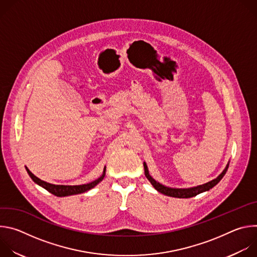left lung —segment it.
Masks as SVG:
<instances>
[{
	"instance_id": "1",
	"label": "left lung",
	"mask_w": 257,
	"mask_h": 257,
	"mask_svg": "<svg viewBox=\"0 0 257 257\" xmlns=\"http://www.w3.org/2000/svg\"><path fill=\"white\" fill-rule=\"evenodd\" d=\"M143 166H144V173H145V176L146 178H148L150 180V182L153 184V186L161 193L165 194V195H168V196H172V197H177V198H190V197H193V196H196L197 194L199 193H202L204 191H207L209 189H211L213 186H215L217 183L221 181L223 179V177L225 176L228 168H229V165L226 167V169L223 171V173L219 175L216 179L208 182V183H205V184L203 185H199L197 187H193V188H188V189H176V188H169V187H166L162 184H160L159 182H157L149 173V170H148V166H146L145 163H143Z\"/></svg>"
}]
</instances>
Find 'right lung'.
Segmentation results:
<instances>
[{"instance_id": "obj_1", "label": "right lung", "mask_w": 257, "mask_h": 257, "mask_svg": "<svg viewBox=\"0 0 257 257\" xmlns=\"http://www.w3.org/2000/svg\"><path fill=\"white\" fill-rule=\"evenodd\" d=\"M26 171L28 173V175L30 176V178L36 183V184H39L40 186H42L43 188H45L46 190H48L49 192H51L52 194L56 195V196H59V197H63V196H69V195H73V194H79V193H83L91 188H93L96 184H98V183L104 178L105 176V168H104V171L102 173V175L90 182V183H87V184H83V185H74V186H69V185H54V184H50V183H47L41 179H39L38 177H35L27 168H26Z\"/></svg>"}]
</instances>
